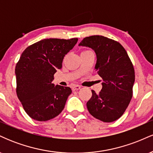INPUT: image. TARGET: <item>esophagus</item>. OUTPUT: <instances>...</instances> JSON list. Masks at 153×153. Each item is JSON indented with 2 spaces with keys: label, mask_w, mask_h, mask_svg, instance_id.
<instances>
[{
  "label": "esophagus",
  "mask_w": 153,
  "mask_h": 153,
  "mask_svg": "<svg viewBox=\"0 0 153 153\" xmlns=\"http://www.w3.org/2000/svg\"><path fill=\"white\" fill-rule=\"evenodd\" d=\"M80 88H81V86L78 85H74L73 86V88H72L73 91H78V90H80Z\"/></svg>",
  "instance_id": "esophagus-1"
}]
</instances>
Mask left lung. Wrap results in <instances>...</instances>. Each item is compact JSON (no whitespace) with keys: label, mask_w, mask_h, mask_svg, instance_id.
<instances>
[{"label":"left lung","mask_w":153,"mask_h":153,"mask_svg":"<svg viewBox=\"0 0 153 153\" xmlns=\"http://www.w3.org/2000/svg\"><path fill=\"white\" fill-rule=\"evenodd\" d=\"M79 46L88 47L95 51V68L102 78V89L92 96L87 108L96 119L103 122H114L120 118L129 106L133 94L134 69L125 49L118 42L99 35L84 38Z\"/></svg>","instance_id":"obj_1"}]
</instances>
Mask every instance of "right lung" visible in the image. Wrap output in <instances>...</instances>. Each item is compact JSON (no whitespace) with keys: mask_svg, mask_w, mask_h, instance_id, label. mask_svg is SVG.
Segmentation results:
<instances>
[{"mask_svg":"<svg viewBox=\"0 0 153 153\" xmlns=\"http://www.w3.org/2000/svg\"><path fill=\"white\" fill-rule=\"evenodd\" d=\"M78 38L45 39L22 52L16 65V94L23 108L33 119L45 122L62 112L72 90L54 85V75L61 69L64 57Z\"/></svg>","mask_w":153,"mask_h":153,"instance_id":"1","label":"right lung"}]
</instances>
